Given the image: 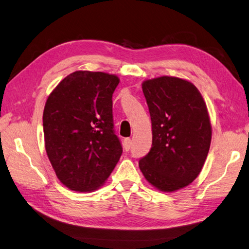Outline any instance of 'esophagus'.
Here are the masks:
<instances>
[{
	"label": "esophagus",
	"mask_w": 249,
	"mask_h": 249,
	"mask_svg": "<svg viewBox=\"0 0 249 249\" xmlns=\"http://www.w3.org/2000/svg\"><path fill=\"white\" fill-rule=\"evenodd\" d=\"M123 144H124V149L126 152H128L129 149L131 148V140L129 138H127V139H125L124 140V142H123Z\"/></svg>",
	"instance_id": "esophagus-1"
}]
</instances>
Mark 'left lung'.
<instances>
[{
    "instance_id": "8db88e82",
    "label": "left lung",
    "mask_w": 249,
    "mask_h": 249,
    "mask_svg": "<svg viewBox=\"0 0 249 249\" xmlns=\"http://www.w3.org/2000/svg\"><path fill=\"white\" fill-rule=\"evenodd\" d=\"M142 90L151 114L153 143L139 167L152 186L174 192L189 186L203 169L212 136L209 113L198 89L186 79H147Z\"/></svg>"
}]
</instances>
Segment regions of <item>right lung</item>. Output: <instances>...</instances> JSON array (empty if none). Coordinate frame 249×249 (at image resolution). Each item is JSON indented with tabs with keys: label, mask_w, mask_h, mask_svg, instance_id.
I'll list each match as a JSON object with an SVG mask.
<instances>
[{
	"label": "right lung",
	"mask_w": 249,
	"mask_h": 249,
	"mask_svg": "<svg viewBox=\"0 0 249 249\" xmlns=\"http://www.w3.org/2000/svg\"><path fill=\"white\" fill-rule=\"evenodd\" d=\"M117 75L76 71L52 91L43 110L45 151L67 188L92 192L103 186L122 155L113 129Z\"/></svg>",
	"instance_id": "obj_1"
}]
</instances>
